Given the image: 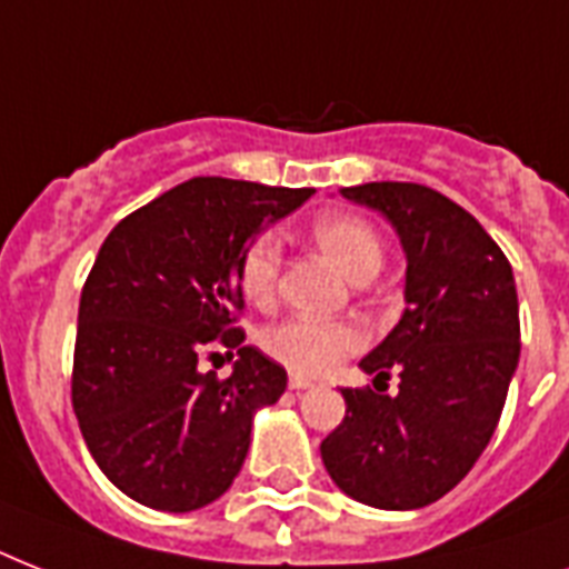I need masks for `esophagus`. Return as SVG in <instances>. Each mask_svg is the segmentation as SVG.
I'll return each mask as SVG.
<instances>
[{
	"label": "esophagus",
	"instance_id": "esophagus-1",
	"mask_svg": "<svg viewBox=\"0 0 569 569\" xmlns=\"http://www.w3.org/2000/svg\"><path fill=\"white\" fill-rule=\"evenodd\" d=\"M310 383H312V380L307 378V375H298V372L289 375V387H292V389H307Z\"/></svg>",
	"mask_w": 569,
	"mask_h": 569
}]
</instances>
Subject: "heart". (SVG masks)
I'll return each mask as SVG.
<instances>
[{"label": "heart", "instance_id": "b5f03b06", "mask_svg": "<svg viewBox=\"0 0 569 569\" xmlns=\"http://www.w3.org/2000/svg\"><path fill=\"white\" fill-rule=\"evenodd\" d=\"M312 241L346 271L355 283H366L383 266V241L372 223L355 212H325L312 218ZM280 241L259 232L239 259V289L250 303H271L280 283ZM366 346V330L357 321H325L312 316H289L262 333V348L298 372H330Z\"/></svg>", "mask_w": 569, "mask_h": 569}]
</instances>
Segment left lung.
<instances>
[{
  "label": "left lung",
  "instance_id": "1",
  "mask_svg": "<svg viewBox=\"0 0 569 569\" xmlns=\"http://www.w3.org/2000/svg\"><path fill=\"white\" fill-rule=\"evenodd\" d=\"M387 214L407 253L405 316L363 372L389 380L342 389L346 419L321 440L330 478L383 511L425 508L481 458L520 360V303L502 248L472 214L419 182H366L339 191Z\"/></svg>",
  "mask_w": 569,
  "mask_h": 569
}]
</instances>
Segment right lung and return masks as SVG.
Instances as JSON below:
<instances>
[{
    "instance_id": "1",
    "label": "right lung",
    "mask_w": 569,
    "mask_h": 569,
    "mask_svg": "<svg viewBox=\"0 0 569 569\" xmlns=\"http://www.w3.org/2000/svg\"><path fill=\"white\" fill-rule=\"evenodd\" d=\"M312 189L194 177L127 214L82 286L73 410L111 485L156 511H197L227 493L253 410L274 405L286 369L241 346L239 259ZM223 345L230 379L196 357Z\"/></svg>"
}]
</instances>
